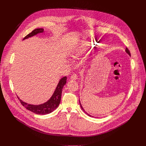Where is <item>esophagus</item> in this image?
I'll list each match as a JSON object with an SVG mask.
<instances>
[{"label":"esophagus","instance_id":"34e87169","mask_svg":"<svg viewBox=\"0 0 146 146\" xmlns=\"http://www.w3.org/2000/svg\"><path fill=\"white\" fill-rule=\"evenodd\" d=\"M77 79H78V76H77V75L76 74H73L70 77V80H74H74H76Z\"/></svg>","mask_w":146,"mask_h":146}]
</instances>
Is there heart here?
Returning <instances> with one entry per match:
<instances>
[{
    "label": "heart",
    "mask_w": 146,
    "mask_h": 146,
    "mask_svg": "<svg viewBox=\"0 0 146 146\" xmlns=\"http://www.w3.org/2000/svg\"><path fill=\"white\" fill-rule=\"evenodd\" d=\"M94 44L91 43H85L81 44L71 54V56L74 59H78L81 56L84 52H88L94 47Z\"/></svg>",
    "instance_id": "obj_1"
}]
</instances>
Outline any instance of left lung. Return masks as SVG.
I'll return each mask as SVG.
<instances>
[{
	"mask_svg": "<svg viewBox=\"0 0 146 146\" xmlns=\"http://www.w3.org/2000/svg\"><path fill=\"white\" fill-rule=\"evenodd\" d=\"M125 52L129 55V56H131V53H130V52H129V50L127 48H126V49H125ZM79 102H80V106H81V108L82 109V110H83V111H84L86 114H87V115H88V116H90V117H94V116H92V115H90L89 114H88L87 113H86V111L84 110V109H83V108H82V105H81V103H80V100H79Z\"/></svg>",
	"mask_w": 146,
	"mask_h": 146,
	"instance_id": "obj_1",
	"label": "left lung"
}]
</instances>
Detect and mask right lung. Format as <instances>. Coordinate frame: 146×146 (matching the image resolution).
I'll return each mask as SVG.
<instances>
[{"instance_id":"obj_1","label":"right lung","mask_w":146,"mask_h":146,"mask_svg":"<svg viewBox=\"0 0 146 146\" xmlns=\"http://www.w3.org/2000/svg\"><path fill=\"white\" fill-rule=\"evenodd\" d=\"M43 32H44V29L43 28L36 29L33 30L31 33L27 35L24 38L23 40L28 38L31 37H32L38 33H43ZM66 79H67V77L66 76L60 78L55 90V91L52 94V96L51 97V98L48 101H47L46 102L43 104H40V105H31V104H28L26 102H23L22 100H21L18 97V96L17 97L23 106H24L28 110L35 114L45 115V114L51 113L54 110H55L59 105L60 102L62 89H63L64 86L66 84Z\"/></svg>"}]
</instances>
